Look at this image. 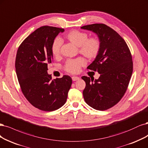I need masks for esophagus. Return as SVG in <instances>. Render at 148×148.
I'll use <instances>...</instances> for the list:
<instances>
[{
    "mask_svg": "<svg viewBox=\"0 0 148 148\" xmlns=\"http://www.w3.org/2000/svg\"><path fill=\"white\" fill-rule=\"evenodd\" d=\"M72 79L73 81H77V80H79V77H78V76H72Z\"/></svg>",
    "mask_w": 148,
    "mask_h": 148,
    "instance_id": "34e87169",
    "label": "esophagus"
}]
</instances>
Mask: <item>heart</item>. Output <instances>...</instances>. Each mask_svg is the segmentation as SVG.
<instances>
[{
	"mask_svg": "<svg viewBox=\"0 0 148 148\" xmlns=\"http://www.w3.org/2000/svg\"><path fill=\"white\" fill-rule=\"evenodd\" d=\"M88 34L73 30L65 34L64 38L78 47L80 54L89 59H94L97 58L100 50V40L96 37L88 38ZM62 42L60 38H56L51 45V53L54 57L60 54V49ZM86 64V60L82 58L68 60L65 65V69L69 73H76L80 70L81 66Z\"/></svg>",
	"mask_w": 148,
	"mask_h": 148,
	"instance_id": "obj_1",
	"label": "heart"
}]
</instances>
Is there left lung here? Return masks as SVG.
<instances>
[{
    "label": "left lung",
    "mask_w": 148,
    "mask_h": 148,
    "mask_svg": "<svg viewBox=\"0 0 148 148\" xmlns=\"http://www.w3.org/2000/svg\"><path fill=\"white\" fill-rule=\"evenodd\" d=\"M97 35L100 50L88 69L97 72V79L81 77L86 83L83 97L88 105L103 111L118 103L124 96L133 72L130 49L125 40L104 24H93L81 27Z\"/></svg>",
    "instance_id": "obj_1"
}]
</instances>
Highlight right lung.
Wrapping results in <instances>:
<instances>
[{
	"mask_svg": "<svg viewBox=\"0 0 148 148\" xmlns=\"http://www.w3.org/2000/svg\"><path fill=\"white\" fill-rule=\"evenodd\" d=\"M64 29L40 27L25 38L18 48L15 68L25 97L35 108L45 111L56 110L67 99L72 79L68 75L52 80L48 65L52 62L51 45Z\"/></svg>",
	"mask_w": 148,
	"mask_h": 148,
	"instance_id": "right-lung-1",
	"label": "right lung"
}]
</instances>
